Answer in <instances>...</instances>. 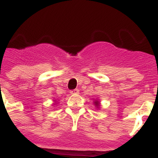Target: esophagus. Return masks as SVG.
<instances>
[{"instance_id":"esophagus-1","label":"esophagus","mask_w":158,"mask_h":158,"mask_svg":"<svg viewBox=\"0 0 158 158\" xmlns=\"http://www.w3.org/2000/svg\"><path fill=\"white\" fill-rule=\"evenodd\" d=\"M79 93V90L78 89H74V90H71V91H70V94H73V95H74V94H78Z\"/></svg>"}]
</instances>
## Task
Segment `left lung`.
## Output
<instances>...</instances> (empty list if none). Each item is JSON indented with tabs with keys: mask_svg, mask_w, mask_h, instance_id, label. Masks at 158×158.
I'll list each match as a JSON object with an SVG mask.
<instances>
[{
	"mask_svg": "<svg viewBox=\"0 0 158 158\" xmlns=\"http://www.w3.org/2000/svg\"><path fill=\"white\" fill-rule=\"evenodd\" d=\"M94 106H96L97 109H98L100 108V106H101V104H100V101H99V99H95L94 101Z\"/></svg>",
	"mask_w": 158,
	"mask_h": 158,
	"instance_id": "1",
	"label": "left lung"
}]
</instances>
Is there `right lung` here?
Here are the masks:
<instances>
[{
	"label": "right lung",
	"mask_w": 158,
	"mask_h": 158,
	"mask_svg": "<svg viewBox=\"0 0 158 158\" xmlns=\"http://www.w3.org/2000/svg\"><path fill=\"white\" fill-rule=\"evenodd\" d=\"M53 102H54V103H53V105H56L57 102V101H56V100H53Z\"/></svg>",
	"instance_id": "right-lung-1"
}]
</instances>
